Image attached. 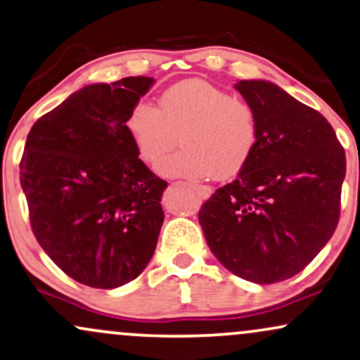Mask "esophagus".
Here are the masks:
<instances>
[{
  "label": "esophagus",
  "instance_id": "1",
  "mask_svg": "<svg viewBox=\"0 0 360 360\" xmlns=\"http://www.w3.org/2000/svg\"><path fill=\"white\" fill-rule=\"evenodd\" d=\"M198 198H209L210 193H212V188L207 187V185H192Z\"/></svg>",
  "mask_w": 360,
  "mask_h": 360
}]
</instances>
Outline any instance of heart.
Segmentation results:
<instances>
[{
	"instance_id": "b5f03b06",
	"label": "heart",
	"mask_w": 360,
	"mask_h": 360,
	"mask_svg": "<svg viewBox=\"0 0 360 360\" xmlns=\"http://www.w3.org/2000/svg\"><path fill=\"white\" fill-rule=\"evenodd\" d=\"M124 129L138 158L153 167L175 143L181 150L163 160L168 176L226 180L246 167L257 145L255 108L226 89L200 79L175 84L158 105L138 101L126 114Z\"/></svg>"
}]
</instances>
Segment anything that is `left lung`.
Listing matches in <instances>:
<instances>
[{"label": "left lung", "instance_id": "1", "mask_svg": "<svg viewBox=\"0 0 360 360\" xmlns=\"http://www.w3.org/2000/svg\"><path fill=\"white\" fill-rule=\"evenodd\" d=\"M236 89L256 111L257 145L198 222L224 268L271 285L305 269L335 232L345 151L322 114L276 84L240 80Z\"/></svg>", "mask_w": 360, "mask_h": 360}]
</instances>
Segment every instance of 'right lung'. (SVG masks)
I'll use <instances>...</instances> for the list:
<instances>
[{
	"label": "right lung",
	"mask_w": 360,
	"mask_h": 360,
	"mask_svg": "<svg viewBox=\"0 0 360 360\" xmlns=\"http://www.w3.org/2000/svg\"><path fill=\"white\" fill-rule=\"evenodd\" d=\"M151 84L124 77L79 89L27 136L20 181L33 234L63 273L91 288L133 281L158 243L168 184L138 158L124 129Z\"/></svg>",
	"instance_id": "1"
}]
</instances>
